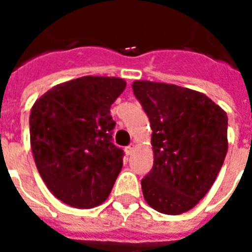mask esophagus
Returning <instances> with one entry per match:
<instances>
[{
    "label": "esophagus",
    "mask_w": 252,
    "mask_h": 252,
    "mask_svg": "<svg viewBox=\"0 0 252 252\" xmlns=\"http://www.w3.org/2000/svg\"><path fill=\"white\" fill-rule=\"evenodd\" d=\"M134 145H131V146H127L126 149H125V153H126V155H131L133 154V151H134Z\"/></svg>",
    "instance_id": "esophagus-1"
}]
</instances>
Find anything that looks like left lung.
<instances>
[{"label":"left lung","mask_w":252,"mask_h":252,"mask_svg":"<svg viewBox=\"0 0 252 252\" xmlns=\"http://www.w3.org/2000/svg\"><path fill=\"white\" fill-rule=\"evenodd\" d=\"M150 119L153 170L141 181L147 205L179 215L195 207L222 169L227 114L206 94L173 83L134 81Z\"/></svg>","instance_id":"obj_1"}]
</instances>
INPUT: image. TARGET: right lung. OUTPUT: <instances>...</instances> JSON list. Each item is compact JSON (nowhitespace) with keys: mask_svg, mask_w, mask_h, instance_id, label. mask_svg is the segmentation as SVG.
I'll use <instances>...</instances> for the list:
<instances>
[{"mask_svg":"<svg viewBox=\"0 0 252 252\" xmlns=\"http://www.w3.org/2000/svg\"><path fill=\"white\" fill-rule=\"evenodd\" d=\"M126 88L117 77L86 75L56 85L34 102L30 146L53 195L75 209L103 203L122 169L111 143L110 107Z\"/></svg>","mask_w":252,"mask_h":252,"instance_id":"obj_1","label":"right lung"}]
</instances>
